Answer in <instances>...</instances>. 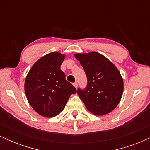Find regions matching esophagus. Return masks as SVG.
<instances>
[{
	"label": "esophagus",
	"instance_id": "obj_1",
	"mask_svg": "<svg viewBox=\"0 0 150 150\" xmlns=\"http://www.w3.org/2000/svg\"><path fill=\"white\" fill-rule=\"evenodd\" d=\"M73 85L75 86V88H77V85H77V82H75V83H73Z\"/></svg>",
	"mask_w": 150,
	"mask_h": 150
}]
</instances>
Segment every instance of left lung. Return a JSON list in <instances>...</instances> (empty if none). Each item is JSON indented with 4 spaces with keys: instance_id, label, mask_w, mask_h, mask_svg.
I'll return each instance as SVG.
<instances>
[{
    "instance_id": "obj_1",
    "label": "left lung",
    "mask_w": 150,
    "mask_h": 150,
    "mask_svg": "<svg viewBox=\"0 0 150 150\" xmlns=\"http://www.w3.org/2000/svg\"><path fill=\"white\" fill-rule=\"evenodd\" d=\"M87 77L85 89L77 94L86 108L97 116L112 111L119 104L123 92V80L117 68L100 53H76Z\"/></svg>"
}]
</instances>
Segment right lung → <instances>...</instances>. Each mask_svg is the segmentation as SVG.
Returning a JSON list of instances; mask_svg holds the SVG:
<instances>
[{
    "mask_svg": "<svg viewBox=\"0 0 150 150\" xmlns=\"http://www.w3.org/2000/svg\"><path fill=\"white\" fill-rule=\"evenodd\" d=\"M64 59L65 55L50 53L38 60L26 77V97L34 111L42 116H57L70 95L77 92L61 70Z\"/></svg>",
    "mask_w": 150,
    "mask_h": 150,
    "instance_id": "1",
    "label": "right lung"
}]
</instances>
